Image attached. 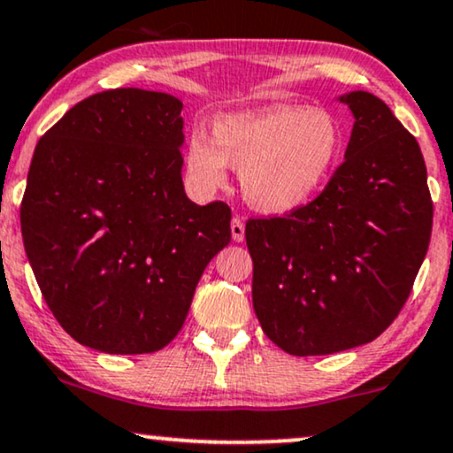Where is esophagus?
Returning a JSON list of instances; mask_svg holds the SVG:
<instances>
[{
    "label": "esophagus",
    "mask_w": 453,
    "mask_h": 453,
    "mask_svg": "<svg viewBox=\"0 0 453 453\" xmlns=\"http://www.w3.org/2000/svg\"><path fill=\"white\" fill-rule=\"evenodd\" d=\"M231 237H233V242H237V243H242L245 239V225H243L242 218H233L231 220Z\"/></svg>",
    "instance_id": "obj_1"
}]
</instances>
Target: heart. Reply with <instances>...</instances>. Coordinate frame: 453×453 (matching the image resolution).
Masks as SVG:
<instances>
[{"label": "heart", "mask_w": 453, "mask_h": 453, "mask_svg": "<svg viewBox=\"0 0 453 453\" xmlns=\"http://www.w3.org/2000/svg\"><path fill=\"white\" fill-rule=\"evenodd\" d=\"M342 149V126L329 111L273 107L216 117L211 138L188 134L184 167L205 195L225 187L233 167L242 172L243 197L254 210L289 214L321 191Z\"/></svg>", "instance_id": "obj_1"}]
</instances>
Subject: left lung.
Here are the masks:
<instances>
[{
    "mask_svg": "<svg viewBox=\"0 0 453 453\" xmlns=\"http://www.w3.org/2000/svg\"><path fill=\"white\" fill-rule=\"evenodd\" d=\"M336 100L355 121L326 191L286 218L245 225L256 317L296 357L380 336L403 309L431 242L433 201L416 138L370 92Z\"/></svg>",
    "mask_w": 453,
    "mask_h": 453,
    "instance_id": "8db88e82",
    "label": "left lung"
}]
</instances>
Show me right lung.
Wrapping results in <instances>:
<instances>
[{
	"label": "right lung",
	"instance_id": "add662e5",
	"mask_svg": "<svg viewBox=\"0 0 453 453\" xmlns=\"http://www.w3.org/2000/svg\"><path fill=\"white\" fill-rule=\"evenodd\" d=\"M180 98L121 88L66 111L37 142L20 205L33 275L73 340L107 355L180 332L231 210L184 193Z\"/></svg>",
	"mask_w": 453,
	"mask_h": 453
}]
</instances>
